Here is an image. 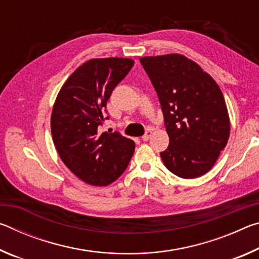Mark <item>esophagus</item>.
<instances>
[{"mask_svg": "<svg viewBox=\"0 0 259 259\" xmlns=\"http://www.w3.org/2000/svg\"><path fill=\"white\" fill-rule=\"evenodd\" d=\"M151 136H152V130H151V129H147L145 135H144L143 137H142V139L144 140V142H147V140L151 138Z\"/></svg>", "mask_w": 259, "mask_h": 259, "instance_id": "34e87169", "label": "esophagus"}]
</instances>
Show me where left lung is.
I'll use <instances>...</instances> for the list:
<instances>
[{
    "label": "left lung",
    "instance_id": "obj_1",
    "mask_svg": "<svg viewBox=\"0 0 259 259\" xmlns=\"http://www.w3.org/2000/svg\"><path fill=\"white\" fill-rule=\"evenodd\" d=\"M160 100L169 146L161 152L166 169L196 178L216 163L230 136L224 96L213 78L185 56L140 58Z\"/></svg>",
    "mask_w": 259,
    "mask_h": 259
}]
</instances>
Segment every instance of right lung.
Masks as SVG:
<instances>
[{"instance_id":"add662e5","label":"right lung","mask_w":259,"mask_h":259,"mask_svg":"<svg viewBox=\"0 0 259 259\" xmlns=\"http://www.w3.org/2000/svg\"><path fill=\"white\" fill-rule=\"evenodd\" d=\"M129 58H96L77 67L61 87L51 114V134L67 168L87 184L107 186L128 166L135 142L100 133L107 100L134 66Z\"/></svg>"}]
</instances>
